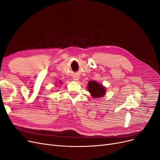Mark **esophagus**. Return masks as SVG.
I'll return each mask as SVG.
<instances>
[{
  "label": "esophagus",
  "mask_w": 160,
  "mask_h": 160,
  "mask_svg": "<svg viewBox=\"0 0 160 160\" xmlns=\"http://www.w3.org/2000/svg\"><path fill=\"white\" fill-rule=\"evenodd\" d=\"M78 79H79V77H78V76H75V77H73V80L77 81Z\"/></svg>",
  "instance_id": "obj_1"
}]
</instances>
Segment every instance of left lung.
I'll list each match as a JSON object with an SVG mask.
<instances>
[{
  "instance_id": "8db88e82",
  "label": "left lung",
  "mask_w": 160,
  "mask_h": 160,
  "mask_svg": "<svg viewBox=\"0 0 160 160\" xmlns=\"http://www.w3.org/2000/svg\"><path fill=\"white\" fill-rule=\"evenodd\" d=\"M88 91L93 98H102L105 93V89L104 87L97 83L95 81H90L88 83Z\"/></svg>"
}]
</instances>
